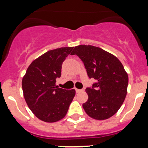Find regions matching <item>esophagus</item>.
<instances>
[{
  "mask_svg": "<svg viewBox=\"0 0 148 148\" xmlns=\"http://www.w3.org/2000/svg\"><path fill=\"white\" fill-rule=\"evenodd\" d=\"M75 91H76V92H80L83 90H79V89H77V88H75Z\"/></svg>",
  "mask_w": 148,
  "mask_h": 148,
  "instance_id": "1",
  "label": "esophagus"
}]
</instances>
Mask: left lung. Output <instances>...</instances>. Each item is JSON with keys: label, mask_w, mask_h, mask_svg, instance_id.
Returning a JSON list of instances; mask_svg holds the SVG:
<instances>
[{"label": "left lung", "mask_w": 148, "mask_h": 148, "mask_svg": "<svg viewBox=\"0 0 148 148\" xmlns=\"http://www.w3.org/2000/svg\"><path fill=\"white\" fill-rule=\"evenodd\" d=\"M71 55L81 59L88 77L97 82L85 90L88 99L83 109L93 119H108L118 112L127 95L128 75L123 64L114 55L92 45L75 46Z\"/></svg>", "instance_id": "1"}]
</instances>
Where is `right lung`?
<instances>
[{
  "instance_id": "right-lung-1",
  "label": "right lung",
  "mask_w": 148,
  "mask_h": 148,
  "mask_svg": "<svg viewBox=\"0 0 148 148\" xmlns=\"http://www.w3.org/2000/svg\"><path fill=\"white\" fill-rule=\"evenodd\" d=\"M73 47L51 50L29 65L22 80L23 96L28 108L42 121L55 123L66 115L75 90L56 85L61 75L62 63Z\"/></svg>"
}]
</instances>
